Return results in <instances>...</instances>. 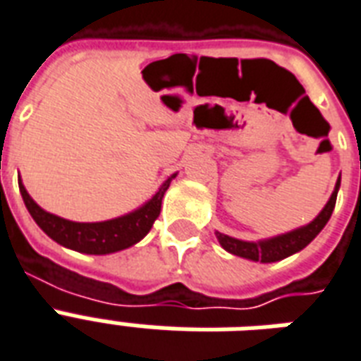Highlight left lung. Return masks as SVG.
Returning a JSON list of instances; mask_svg holds the SVG:
<instances>
[{
    "mask_svg": "<svg viewBox=\"0 0 361 361\" xmlns=\"http://www.w3.org/2000/svg\"><path fill=\"white\" fill-rule=\"evenodd\" d=\"M341 178L335 184V190L329 201L326 203V207L322 209V212L318 214L317 219L312 220L311 224L305 226V228H300V230L290 231V233H284V235L273 237L269 241H259V243H247L239 241V239H233V237L222 235V233H216L222 248H226L228 252L235 254V256H241V258L254 259V262H264V264H269V262H279L282 258H288L290 254L300 252L301 248H305L309 243L314 239V237L322 231V228L328 224L329 216L335 209V201H337V190H339Z\"/></svg>",
    "mask_w": 361,
    "mask_h": 361,
    "instance_id": "1",
    "label": "left lung"
}]
</instances>
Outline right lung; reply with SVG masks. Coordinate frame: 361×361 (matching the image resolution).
<instances>
[{
    "label": "right lung",
    "instance_id": "right-lung-1",
    "mask_svg": "<svg viewBox=\"0 0 361 361\" xmlns=\"http://www.w3.org/2000/svg\"><path fill=\"white\" fill-rule=\"evenodd\" d=\"M171 178H167L166 183L161 184V188L156 192L154 197L147 205L137 209L135 212H130V214L120 216V219L107 220V222H92V224L71 222V220L60 219L56 214L43 211L30 197V194H27L20 180H18V186H20L22 200L26 203L32 219L37 222L39 228L50 239H54L56 243H60L61 247L71 248V250H77V252L111 254L135 245L149 233L156 219L160 216L161 197L166 194V190L169 188Z\"/></svg>",
    "mask_w": 361,
    "mask_h": 361
}]
</instances>
